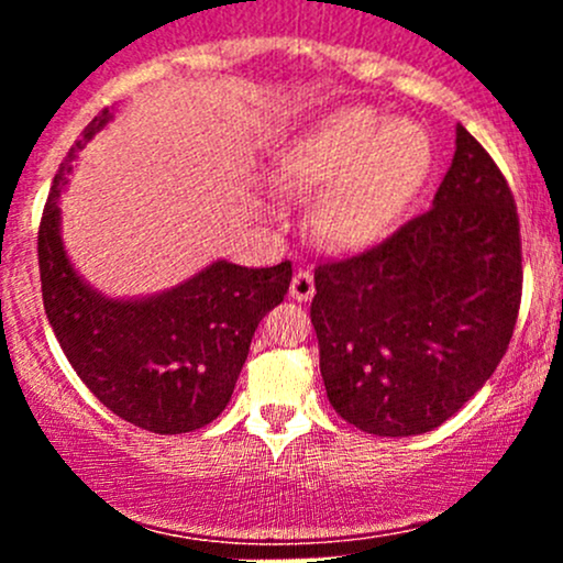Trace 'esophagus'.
<instances>
[{"instance_id": "obj_1", "label": "esophagus", "mask_w": 563, "mask_h": 563, "mask_svg": "<svg viewBox=\"0 0 563 563\" xmlns=\"http://www.w3.org/2000/svg\"><path fill=\"white\" fill-rule=\"evenodd\" d=\"M314 296V275L309 269H299L290 280V299L309 301Z\"/></svg>"}]
</instances>
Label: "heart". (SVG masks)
<instances>
[{
	"instance_id": "heart-1",
	"label": "heart",
	"mask_w": 563,
	"mask_h": 563,
	"mask_svg": "<svg viewBox=\"0 0 563 563\" xmlns=\"http://www.w3.org/2000/svg\"><path fill=\"white\" fill-rule=\"evenodd\" d=\"M434 172V140L418 121L367 106L325 113L288 142L277 183L314 198L312 230L322 243L363 251L410 214Z\"/></svg>"
}]
</instances>
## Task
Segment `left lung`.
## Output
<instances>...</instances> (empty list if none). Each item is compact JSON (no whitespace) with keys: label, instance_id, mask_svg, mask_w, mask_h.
<instances>
[{"label":"left lung","instance_id":"left-lung-1","mask_svg":"<svg viewBox=\"0 0 563 563\" xmlns=\"http://www.w3.org/2000/svg\"><path fill=\"white\" fill-rule=\"evenodd\" d=\"M434 206L386 241L320 262L309 307L328 399L376 437L442 426L495 373L521 303L514 192L457 126Z\"/></svg>","mask_w":563,"mask_h":563}]
</instances>
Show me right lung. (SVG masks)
Returning <instances> with one entry per match:
<instances>
[{"instance_id":"obj_1","label":"right lung","mask_w":563,"mask_h":563,"mask_svg":"<svg viewBox=\"0 0 563 563\" xmlns=\"http://www.w3.org/2000/svg\"><path fill=\"white\" fill-rule=\"evenodd\" d=\"M111 121L100 111L70 147L38 222V275L49 325L87 389L108 410L153 434L203 429L224 410L256 325L283 301L290 262L203 273L140 301L106 299L70 267L60 241V198L70 161Z\"/></svg>"}]
</instances>
